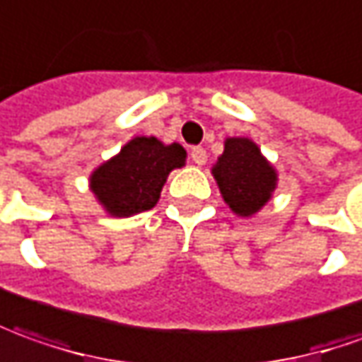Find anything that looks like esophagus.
<instances>
[{
  "label": "esophagus",
  "mask_w": 362,
  "mask_h": 362,
  "mask_svg": "<svg viewBox=\"0 0 362 362\" xmlns=\"http://www.w3.org/2000/svg\"><path fill=\"white\" fill-rule=\"evenodd\" d=\"M190 158L194 164L202 166V164H206V160H208V154H206V150L202 148V146H194L190 150Z\"/></svg>",
  "instance_id": "esophagus-1"
}]
</instances>
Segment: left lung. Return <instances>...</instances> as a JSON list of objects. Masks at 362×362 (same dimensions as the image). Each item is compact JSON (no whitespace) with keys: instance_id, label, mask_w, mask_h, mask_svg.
Returning <instances> with one entry per match:
<instances>
[{"instance_id":"1","label":"left lung","mask_w":362,"mask_h":362,"mask_svg":"<svg viewBox=\"0 0 362 362\" xmlns=\"http://www.w3.org/2000/svg\"><path fill=\"white\" fill-rule=\"evenodd\" d=\"M212 174L226 204L243 218L259 212L277 186L274 166L250 139L226 140Z\"/></svg>"}]
</instances>
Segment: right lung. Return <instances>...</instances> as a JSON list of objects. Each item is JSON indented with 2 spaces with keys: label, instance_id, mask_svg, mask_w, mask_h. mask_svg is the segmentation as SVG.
<instances>
[{
  "label": "right lung",
  "instance_id": "add662e5",
  "mask_svg": "<svg viewBox=\"0 0 362 362\" xmlns=\"http://www.w3.org/2000/svg\"><path fill=\"white\" fill-rule=\"evenodd\" d=\"M186 162L180 144H162L154 136H136L115 158L90 176V190L110 216L127 218L156 206L162 186Z\"/></svg>",
  "mask_w": 362,
  "mask_h": 362
}]
</instances>
